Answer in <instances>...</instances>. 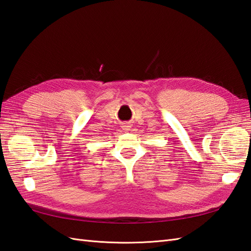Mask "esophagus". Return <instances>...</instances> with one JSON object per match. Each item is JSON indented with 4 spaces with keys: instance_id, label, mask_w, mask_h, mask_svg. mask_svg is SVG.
Masks as SVG:
<instances>
[{
    "instance_id": "esophagus-1",
    "label": "esophagus",
    "mask_w": 251,
    "mask_h": 251,
    "mask_svg": "<svg viewBox=\"0 0 251 251\" xmlns=\"http://www.w3.org/2000/svg\"><path fill=\"white\" fill-rule=\"evenodd\" d=\"M130 127H131V125H129V124H124V129H125L126 131H129Z\"/></svg>"
}]
</instances>
